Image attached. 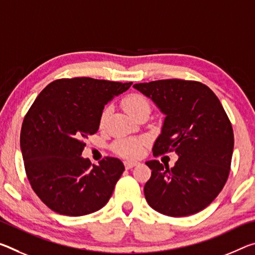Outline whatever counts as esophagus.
Wrapping results in <instances>:
<instances>
[{
	"label": "esophagus",
	"instance_id": "obj_1",
	"mask_svg": "<svg viewBox=\"0 0 255 255\" xmlns=\"http://www.w3.org/2000/svg\"><path fill=\"white\" fill-rule=\"evenodd\" d=\"M137 164H138V162H131V161H126V162H125V168L128 169V170H129V169L136 167Z\"/></svg>",
	"mask_w": 255,
	"mask_h": 255
}]
</instances>
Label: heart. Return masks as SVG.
Here are the masks:
<instances>
[{
	"mask_svg": "<svg viewBox=\"0 0 255 255\" xmlns=\"http://www.w3.org/2000/svg\"><path fill=\"white\" fill-rule=\"evenodd\" d=\"M123 106L129 115L135 117L137 113L149 109V103L145 96L140 94H130L126 96L123 101ZM111 113L110 108H106L101 115L100 126L103 127ZM145 145V139L136 138V137H128V138H120L113 144V149L116 153L128 159H136L143 153V147Z\"/></svg>",
	"mask_w": 255,
	"mask_h": 255,
	"instance_id": "heart-1",
	"label": "heart"
}]
</instances>
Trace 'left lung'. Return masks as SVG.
I'll return each mask as SVG.
<instances>
[{"instance_id":"obj_1","label":"left lung","mask_w":255,"mask_h":255,"mask_svg":"<svg viewBox=\"0 0 255 255\" xmlns=\"http://www.w3.org/2000/svg\"><path fill=\"white\" fill-rule=\"evenodd\" d=\"M165 116L153 154L176 152L172 168L147 161L144 195L155 211L186 217L205 209L228 179L234 132L228 116L207 85L183 79L135 84Z\"/></svg>"}]
</instances>
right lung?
<instances>
[{"mask_svg":"<svg viewBox=\"0 0 255 255\" xmlns=\"http://www.w3.org/2000/svg\"><path fill=\"white\" fill-rule=\"evenodd\" d=\"M132 83L77 77L48 84L23 119L20 147L31 188L60 215H90L108 203L125 165L108 156L93 164L82 156L108 102Z\"/></svg>","mask_w":255,"mask_h":255,"instance_id":"1","label":"right lung"}]
</instances>
